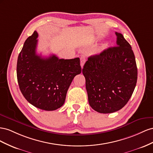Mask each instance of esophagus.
Returning a JSON list of instances; mask_svg holds the SVG:
<instances>
[{
    "label": "esophagus",
    "mask_w": 153,
    "mask_h": 153,
    "mask_svg": "<svg viewBox=\"0 0 153 153\" xmlns=\"http://www.w3.org/2000/svg\"><path fill=\"white\" fill-rule=\"evenodd\" d=\"M80 61H81V68H83L84 64H85V63L86 62V59H85V58L84 57H81L80 58Z\"/></svg>",
    "instance_id": "obj_1"
}]
</instances>
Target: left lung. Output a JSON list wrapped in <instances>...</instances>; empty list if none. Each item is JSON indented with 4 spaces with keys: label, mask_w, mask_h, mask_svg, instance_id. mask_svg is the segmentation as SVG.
Listing matches in <instances>:
<instances>
[{
    "label": "left lung",
    "mask_w": 153,
    "mask_h": 153,
    "mask_svg": "<svg viewBox=\"0 0 153 153\" xmlns=\"http://www.w3.org/2000/svg\"><path fill=\"white\" fill-rule=\"evenodd\" d=\"M115 34L117 46L90 56L82 71L90 106L101 113L123 108L131 97L137 81L131 47L123 34L117 32Z\"/></svg>",
    "instance_id": "left-lung-1"
}]
</instances>
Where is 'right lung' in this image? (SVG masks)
<instances>
[{
	"label": "right lung",
	"instance_id": "1",
	"mask_svg": "<svg viewBox=\"0 0 153 153\" xmlns=\"http://www.w3.org/2000/svg\"><path fill=\"white\" fill-rule=\"evenodd\" d=\"M38 33L25 40L19 55L17 80L22 94L32 105L46 111L62 107L76 75L81 72L80 59H59L54 54L42 58L36 54Z\"/></svg>",
	"mask_w": 153,
	"mask_h": 153
}]
</instances>
